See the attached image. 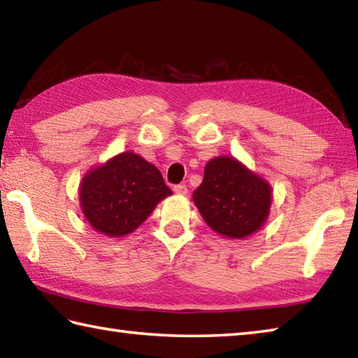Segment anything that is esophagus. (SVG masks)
I'll return each instance as SVG.
<instances>
[{
    "mask_svg": "<svg viewBox=\"0 0 358 358\" xmlns=\"http://www.w3.org/2000/svg\"><path fill=\"white\" fill-rule=\"evenodd\" d=\"M173 192L178 194V195H186L187 187L185 185H177V186H173Z\"/></svg>",
    "mask_w": 358,
    "mask_h": 358,
    "instance_id": "obj_1",
    "label": "esophagus"
}]
</instances>
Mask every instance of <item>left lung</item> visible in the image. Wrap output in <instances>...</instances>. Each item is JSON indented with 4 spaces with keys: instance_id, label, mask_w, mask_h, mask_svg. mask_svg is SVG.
<instances>
[{
    "instance_id": "obj_1",
    "label": "left lung",
    "mask_w": 358,
    "mask_h": 358,
    "mask_svg": "<svg viewBox=\"0 0 358 358\" xmlns=\"http://www.w3.org/2000/svg\"><path fill=\"white\" fill-rule=\"evenodd\" d=\"M273 191L267 180L234 157L208 161L192 199L203 220L228 239H243L267 222Z\"/></svg>"
}]
</instances>
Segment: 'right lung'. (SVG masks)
<instances>
[{"label": "right lung", "mask_w": 358, "mask_h": 358, "mask_svg": "<svg viewBox=\"0 0 358 358\" xmlns=\"http://www.w3.org/2000/svg\"><path fill=\"white\" fill-rule=\"evenodd\" d=\"M169 195L161 172L131 150L90 169L79 187L83 217L108 237L133 233Z\"/></svg>", "instance_id": "obj_1"}]
</instances>
